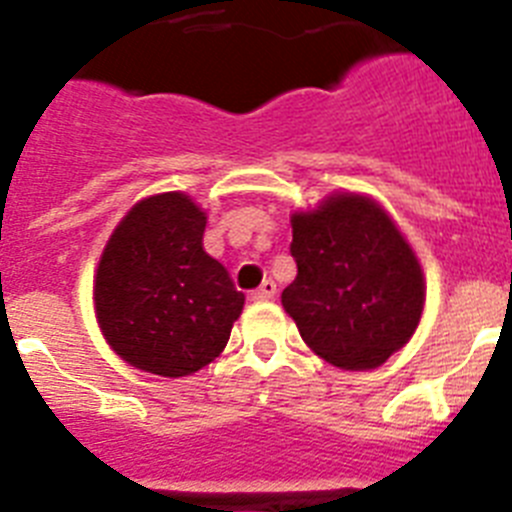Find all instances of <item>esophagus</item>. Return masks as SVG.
Listing matches in <instances>:
<instances>
[{"instance_id": "34e87169", "label": "esophagus", "mask_w": 512, "mask_h": 512, "mask_svg": "<svg viewBox=\"0 0 512 512\" xmlns=\"http://www.w3.org/2000/svg\"><path fill=\"white\" fill-rule=\"evenodd\" d=\"M274 297H277V284H274V279H264V284L253 292V300L256 302H269Z\"/></svg>"}]
</instances>
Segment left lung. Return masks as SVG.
<instances>
[{
    "label": "left lung",
    "instance_id": "obj_1",
    "mask_svg": "<svg viewBox=\"0 0 512 512\" xmlns=\"http://www.w3.org/2000/svg\"><path fill=\"white\" fill-rule=\"evenodd\" d=\"M297 277L282 305L328 364L377 369L413 338L425 277L408 238L377 200L333 192L292 215Z\"/></svg>",
    "mask_w": 512,
    "mask_h": 512
}]
</instances>
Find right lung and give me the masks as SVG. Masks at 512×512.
<instances>
[{
	"mask_svg": "<svg viewBox=\"0 0 512 512\" xmlns=\"http://www.w3.org/2000/svg\"><path fill=\"white\" fill-rule=\"evenodd\" d=\"M207 215L184 192L135 202L112 230L94 274L104 341L135 369L189 377L223 354L243 292L202 248Z\"/></svg>",
	"mask_w": 512,
	"mask_h": 512,
	"instance_id": "add662e5",
	"label": "right lung"
}]
</instances>
